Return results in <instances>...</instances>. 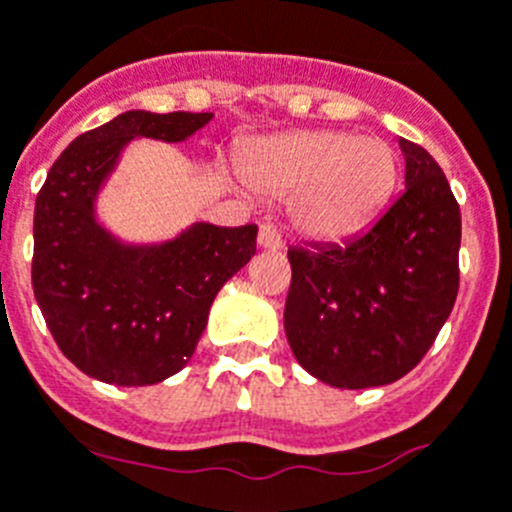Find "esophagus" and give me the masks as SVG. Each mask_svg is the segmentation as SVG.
Wrapping results in <instances>:
<instances>
[{
    "instance_id": "obj_1",
    "label": "esophagus",
    "mask_w": 512,
    "mask_h": 512,
    "mask_svg": "<svg viewBox=\"0 0 512 512\" xmlns=\"http://www.w3.org/2000/svg\"><path fill=\"white\" fill-rule=\"evenodd\" d=\"M259 246L266 248V251H279L281 246H284V241H281L279 231H276L274 225H261L259 228Z\"/></svg>"
}]
</instances>
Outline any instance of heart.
<instances>
[{
  "label": "heart",
  "instance_id": "b5f03b06",
  "mask_svg": "<svg viewBox=\"0 0 512 512\" xmlns=\"http://www.w3.org/2000/svg\"><path fill=\"white\" fill-rule=\"evenodd\" d=\"M243 175L261 195L292 198L294 225L304 236L337 241L386 208L398 182V157L378 137L289 131L253 144Z\"/></svg>",
  "mask_w": 512,
  "mask_h": 512
}]
</instances>
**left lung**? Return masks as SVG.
<instances>
[{"label": "left lung", "mask_w": 512, "mask_h": 512, "mask_svg": "<svg viewBox=\"0 0 512 512\" xmlns=\"http://www.w3.org/2000/svg\"><path fill=\"white\" fill-rule=\"evenodd\" d=\"M398 144L406 190L370 231L287 253V340L299 365L335 388L386 386L414 370L457 299L459 205L437 159Z\"/></svg>", "instance_id": "8db88e82"}]
</instances>
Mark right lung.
I'll list each match as a JSON object with an SVG mask.
<instances>
[{
  "instance_id": "obj_1",
  "label": "right lung",
  "mask_w": 512,
  "mask_h": 512,
  "mask_svg": "<svg viewBox=\"0 0 512 512\" xmlns=\"http://www.w3.org/2000/svg\"><path fill=\"white\" fill-rule=\"evenodd\" d=\"M213 114L126 111L75 137L35 200L32 289L58 348L114 386H152L195 353L225 281L256 253V225L195 223L159 246H126L93 203L134 137L182 142Z\"/></svg>"
}]
</instances>
